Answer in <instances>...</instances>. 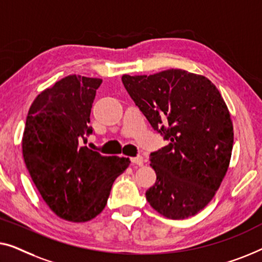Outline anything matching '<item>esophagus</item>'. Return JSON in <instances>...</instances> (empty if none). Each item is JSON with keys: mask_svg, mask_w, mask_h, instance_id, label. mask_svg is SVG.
I'll list each match as a JSON object with an SVG mask.
<instances>
[{"mask_svg": "<svg viewBox=\"0 0 262 262\" xmlns=\"http://www.w3.org/2000/svg\"><path fill=\"white\" fill-rule=\"evenodd\" d=\"M132 165H136V166H142L143 165V158L142 157H135L130 158Z\"/></svg>", "mask_w": 262, "mask_h": 262, "instance_id": "34e87169", "label": "esophagus"}]
</instances>
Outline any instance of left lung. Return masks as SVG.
<instances>
[{"label":"left lung","mask_w":262,"mask_h":262,"mask_svg":"<svg viewBox=\"0 0 262 262\" xmlns=\"http://www.w3.org/2000/svg\"><path fill=\"white\" fill-rule=\"evenodd\" d=\"M122 82L153 129L169 141L150 154L157 182L147 201L167 219L194 216L229 167L234 128L226 102L211 80L180 69L123 75Z\"/></svg>","instance_id":"8db88e82"}]
</instances>
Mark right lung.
<instances>
[{"instance_id":"right-lung-1","label":"right lung","mask_w":262,"mask_h":262,"mask_svg":"<svg viewBox=\"0 0 262 262\" xmlns=\"http://www.w3.org/2000/svg\"><path fill=\"white\" fill-rule=\"evenodd\" d=\"M102 79L71 75L36 96L28 110L22 156L50 209L62 220L86 222L102 212L128 158L102 156L79 145Z\"/></svg>"}]
</instances>
